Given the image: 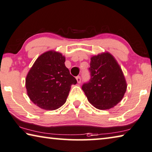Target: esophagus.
Returning a JSON list of instances; mask_svg holds the SVG:
<instances>
[{
  "label": "esophagus",
  "instance_id": "1",
  "mask_svg": "<svg viewBox=\"0 0 152 152\" xmlns=\"http://www.w3.org/2000/svg\"><path fill=\"white\" fill-rule=\"evenodd\" d=\"M76 80H77V83H80L81 78H80V76H77L76 78Z\"/></svg>",
  "mask_w": 152,
  "mask_h": 152
}]
</instances>
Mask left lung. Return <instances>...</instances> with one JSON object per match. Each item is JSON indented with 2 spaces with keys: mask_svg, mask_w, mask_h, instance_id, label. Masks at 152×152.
Returning a JSON list of instances; mask_svg holds the SVG:
<instances>
[{
  "mask_svg": "<svg viewBox=\"0 0 152 152\" xmlns=\"http://www.w3.org/2000/svg\"><path fill=\"white\" fill-rule=\"evenodd\" d=\"M91 80L82 88L94 107L109 110L120 102L127 84L120 65L108 52L91 57Z\"/></svg>",
  "mask_w": 152,
  "mask_h": 152,
  "instance_id": "left-lung-1",
  "label": "left lung"
}]
</instances>
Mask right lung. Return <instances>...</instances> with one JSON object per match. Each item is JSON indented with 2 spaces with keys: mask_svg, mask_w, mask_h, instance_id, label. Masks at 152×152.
<instances>
[{
  "mask_svg": "<svg viewBox=\"0 0 152 152\" xmlns=\"http://www.w3.org/2000/svg\"><path fill=\"white\" fill-rule=\"evenodd\" d=\"M61 53L49 50L40 55L26 78V88L30 100L38 107L55 110L67 100L72 85L77 81L65 66Z\"/></svg>",
  "mask_w": 152,
  "mask_h": 152,
  "instance_id": "obj_1",
  "label": "right lung"
}]
</instances>
